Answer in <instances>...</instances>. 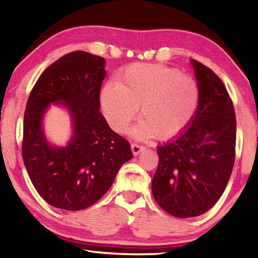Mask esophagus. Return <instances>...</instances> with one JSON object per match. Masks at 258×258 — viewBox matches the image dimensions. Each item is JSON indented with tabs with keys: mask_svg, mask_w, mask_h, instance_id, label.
Segmentation results:
<instances>
[{
	"mask_svg": "<svg viewBox=\"0 0 258 258\" xmlns=\"http://www.w3.org/2000/svg\"><path fill=\"white\" fill-rule=\"evenodd\" d=\"M131 149H132L133 155H134V156H137V155H139V154H140V152L145 150V149H146V147H145V146H142V145H139V143H133V145L131 146Z\"/></svg>",
	"mask_w": 258,
	"mask_h": 258,
	"instance_id": "esophagus-1",
	"label": "esophagus"
}]
</instances>
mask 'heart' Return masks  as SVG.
Here are the masks:
<instances>
[{
  "label": "heart",
  "mask_w": 258,
  "mask_h": 258,
  "mask_svg": "<svg viewBox=\"0 0 258 258\" xmlns=\"http://www.w3.org/2000/svg\"><path fill=\"white\" fill-rule=\"evenodd\" d=\"M199 86L194 78L163 64L135 63L107 83L100 93V107L108 124L126 133L138 115L143 118L135 137L172 139L191 124L198 110Z\"/></svg>",
  "instance_id": "heart-1"
}]
</instances>
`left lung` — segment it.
<instances>
[{
    "label": "left lung",
    "mask_w": 258,
    "mask_h": 258,
    "mask_svg": "<svg viewBox=\"0 0 258 258\" xmlns=\"http://www.w3.org/2000/svg\"><path fill=\"white\" fill-rule=\"evenodd\" d=\"M200 91L198 110L184 132L157 148L158 168L151 191L171 215L195 217L209 211L223 194L235 159V113L226 87L215 73L191 60Z\"/></svg>",
    "instance_id": "obj_1"
}]
</instances>
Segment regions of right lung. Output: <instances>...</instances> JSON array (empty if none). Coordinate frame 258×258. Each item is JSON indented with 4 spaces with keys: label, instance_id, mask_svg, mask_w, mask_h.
I'll use <instances>...</instances> for the list:
<instances>
[{
    "label": "right lung",
    "instance_id": "1",
    "mask_svg": "<svg viewBox=\"0 0 258 258\" xmlns=\"http://www.w3.org/2000/svg\"><path fill=\"white\" fill-rule=\"evenodd\" d=\"M106 60L84 51L61 56L38 77L24 116L23 159L38 195L51 206L81 211L112 185L133 157L130 142L109 127L100 112ZM51 103H62L73 121L66 147H52L41 121Z\"/></svg>",
    "mask_w": 258,
    "mask_h": 258
}]
</instances>
